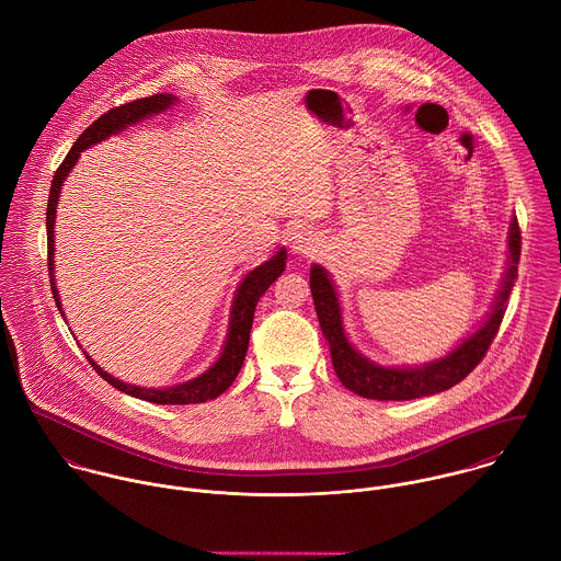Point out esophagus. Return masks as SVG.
<instances>
[{
    "label": "esophagus",
    "instance_id": "esophagus-1",
    "mask_svg": "<svg viewBox=\"0 0 561 561\" xmlns=\"http://www.w3.org/2000/svg\"><path fill=\"white\" fill-rule=\"evenodd\" d=\"M319 247H321L319 236H317L312 229H308V227L297 229V231L293 233V238H290V249H293L295 253H299V255H310V253L319 251Z\"/></svg>",
    "mask_w": 561,
    "mask_h": 561
}]
</instances>
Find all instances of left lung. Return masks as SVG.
Listing matches in <instances>:
<instances>
[{"instance_id":"left-lung-1","label":"left lung","mask_w":561,"mask_h":561,"mask_svg":"<svg viewBox=\"0 0 561 561\" xmlns=\"http://www.w3.org/2000/svg\"><path fill=\"white\" fill-rule=\"evenodd\" d=\"M505 273L501 286L496 290L494 304L490 312L481 321V325L461 337L455 348L447 355L416 364V366H383L368 359L359 353L344 332L342 306L337 297L336 284L325 266L312 264L310 268V290L317 308V317L323 330V336L330 344L332 364L337 379L353 394L377 401H410L430 394L445 392L459 383L485 355L488 346L499 332L503 321L510 293L518 277V260H520V229L516 217H512L507 231V253H505Z\"/></svg>"}]
</instances>
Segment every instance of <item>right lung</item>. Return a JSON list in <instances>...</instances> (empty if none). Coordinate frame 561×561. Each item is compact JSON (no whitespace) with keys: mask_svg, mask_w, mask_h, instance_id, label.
I'll list each match as a JSON object with an SVG mask.
<instances>
[{"mask_svg":"<svg viewBox=\"0 0 561 561\" xmlns=\"http://www.w3.org/2000/svg\"><path fill=\"white\" fill-rule=\"evenodd\" d=\"M173 104H178V98L171 93H158L151 98H142L136 102H129L125 106L113 108L106 114H102L91 127H87L80 138L73 142L71 151L67 153V158L62 160V164L58 167L54 180H51V191H49V199H47V264H49V284H51V293H54V301L58 312L65 317L62 304H60V295L56 288V275H54V227H56V210H58V199H60V191L62 184L67 180V175L71 173V169L76 167V162L80 160L82 151L106 140L108 136H114L118 131H125V127L145 121L153 114L164 113L169 111ZM286 260L288 253L284 247H279L266 262H262L260 266L251 268L238 284L233 301H231V310H229V325H227V336H225L224 346L219 357L215 359V364L204 370L202 375L184 381V383H175V386H167V388H142V386H134V383H125L121 379L113 377L111 373H106L87 351V359L93 364V368L111 383L116 390L149 401V403H158V405H188V403H206L210 399H217L219 394H224L225 390L233 383L236 375L240 373V366L244 362L247 355V346H249V334H251V325H253V312L255 306L260 301V297L271 288V284L284 273L286 268ZM67 321V319H65Z\"/></svg>","mask_w":561,"mask_h":561,"instance_id":"right-lung-1","label":"right lung"}]
</instances>
